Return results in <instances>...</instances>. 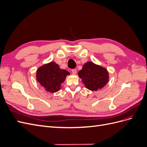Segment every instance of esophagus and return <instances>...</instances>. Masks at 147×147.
Segmentation results:
<instances>
[{"instance_id":"1","label":"esophagus","mask_w":147,"mask_h":147,"mask_svg":"<svg viewBox=\"0 0 147 147\" xmlns=\"http://www.w3.org/2000/svg\"><path fill=\"white\" fill-rule=\"evenodd\" d=\"M72 72L73 74H76L77 73V70L76 69H72Z\"/></svg>"}]
</instances>
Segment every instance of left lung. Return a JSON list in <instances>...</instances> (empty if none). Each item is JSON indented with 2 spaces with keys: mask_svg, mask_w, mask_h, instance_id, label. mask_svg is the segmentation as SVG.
Returning <instances> with one entry per match:
<instances>
[{
  "mask_svg": "<svg viewBox=\"0 0 147 147\" xmlns=\"http://www.w3.org/2000/svg\"><path fill=\"white\" fill-rule=\"evenodd\" d=\"M79 77L82 78L85 87L91 91L100 90L109 82V73L106 69L87 62L78 72Z\"/></svg>",
  "mask_w": 147,
  "mask_h": 147,
  "instance_id": "obj_1",
  "label": "left lung"
}]
</instances>
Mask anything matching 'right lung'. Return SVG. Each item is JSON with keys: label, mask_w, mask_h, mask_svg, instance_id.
<instances>
[{"label": "right lung", "mask_w": 147, "mask_h": 147, "mask_svg": "<svg viewBox=\"0 0 147 147\" xmlns=\"http://www.w3.org/2000/svg\"><path fill=\"white\" fill-rule=\"evenodd\" d=\"M69 74L65 70L61 69L54 62H51L39 67L36 76L37 81L47 91L56 92L60 90L61 83Z\"/></svg>", "instance_id": "right-lung-1"}]
</instances>
